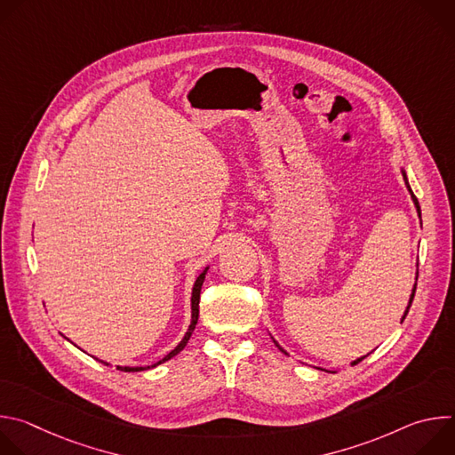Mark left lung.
<instances>
[{
    "label": "left lung",
    "mask_w": 455,
    "mask_h": 455,
    "mask_svg": "<svg viewBox=\"0 0 455 455\" xmlns=\"http://www.w3.org/2000/svg\"><path fill=\"white\" fill-rule=\"evenodd\" d=\"M402 174H403V180H405V185H407V188H409V192H411V198H412V202H414V205H416V211H418V216L421 218V209H419V204H418V198L414 196V192H412V188H411V185H409V180H407V174H405V171L402 169ZM416 279H418V274H416ZM414 293H416V284H414V288H412V293H411V299H409V306H407V309H405V313H403V316H402V322L405 320V316H407V313H409V309H411V304H412V300H414ZM275 342V340H274ZM275 346L284 353V355H288L277 342H275ZM365 356H362V358H358V360H355L353 362V365H356L358 362H362Z\"/></svg>",
    "instance_id": "obj_1"
}]
</instances>
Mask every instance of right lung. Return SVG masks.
I'll list each match as a JSON object with an SVG mask.
<instances>
[{
	"label": "right lung",
	"mask_w": 455,
	"mask_h": 455,
	"mask_svg": "<svg viewBox=\"0 0 455 455\" xmlns=\"http://www.w3.org/2000/svg\"><path fill=\"white\" fill-rule=\"evenodd\" d=\"M207 270H209V267L198 275V279H196V283H194V288H192V297H190V311H192V315H190V326H188V330H187V333H185V337L181 339V342L169 353V355H165L160 362H156V363H153V365H148V367H116V369H120V371H125V372H137V371H146V369H153V367H156V365H160V363H164V362H167V360H171L172 356H176L185 346H187V342H188V339H190V335H192V331H194V328H196V323H198V316H200V293H202V286H204V281H205V275H207ZM99 362H102V363H106L104 360H99ZM106 365H109V363H106Z\"/></svg>",
	"instance_id": "add662e5"
}]
</instances>
